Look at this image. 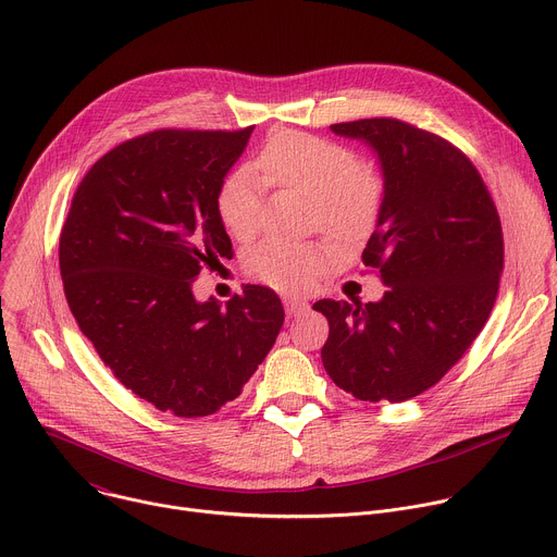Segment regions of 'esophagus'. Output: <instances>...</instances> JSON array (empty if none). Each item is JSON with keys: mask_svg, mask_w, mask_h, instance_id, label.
<instances>
[{"mask_svg": "<svg viewBox=\"0 0 557 557\" xmlns=\"http://www.w3.org/2000/svg\"><path fill=\"white\" fill-rule=\"evenodd\" d=\"M284 310L288 317H297L301 312L308 310V301L306 299H295V297H286L284 299Z\"/></svg>", "mask_w": 557, "mask_h": 557, "instance_id": "1", "label": "esophagus"}]
</instances>
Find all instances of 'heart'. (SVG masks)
<instances>
[{
  "label": "heart",
  "instance_id": "heart-1",
  "mask_svg": "<svg viewBox=\"0 0 557 557\" xmlns=\"http://www.w3.org/2000/svg\"><path fill=\"white\" fill-rule=\"evenodd\" d=\"M256 170L237 168L224 176L215 209L224 228L249 240L262 224L264 185L295 189L310 198L312 224L339 243H355L374 224L383 202L381 172L342 143L284 129L273 134L256 158ZM324 249L264 240L247 256V271L277 290H301L320 271Z\"/></svg>",
  "mask_w": 557,
  "mask_h": 557
}]
</instances>
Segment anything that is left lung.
<instances>
[{
    "label": "left lung",
    "instance_id": "obj_1",
    "mask_svg": "<svg viewBox=\"0 0 557 557\" xmlns=\"http://www.w3.org/2000/svg\"><path fill=\"white\" fill-rule=\"evenodd\" d=\"M379 156L383 202L363 264L379 301L320 299L329 376L359 401L401 404L436 385L479 337L503 262L498 209L479 170L449 140L399 119L335 123Z\"/></svg>",
    "mask_w": 557,
    "mask_h": 557
}]
</instances>
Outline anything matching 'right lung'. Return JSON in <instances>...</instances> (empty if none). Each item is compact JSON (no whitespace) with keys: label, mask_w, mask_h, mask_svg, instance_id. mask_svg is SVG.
<instances>
[{"label":"right lung","mask_w":557,"mask_h":557,"mask_svg":"<svg viewBox=\"0 0 557 557\" xmlns=\"http://www.w3.org/2000/svg\"><path fill=\"white\" fill-rule=\"evenodd\" d=\"M251 132L156 129L116 145L78 183L61 228L78 329L127 389L174 417L240 396L284 324L267 286L247 284L224 308L194 297L198 273L233 256L215 194Z\"/></svg>","instance_id":"right-lung-1"}]
</instances>
